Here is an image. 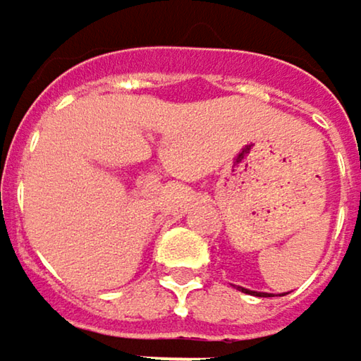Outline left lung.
<instances>
[{"label": "left lung", "mask_w": 361, "mask_h": 361, "mask_svg": "<svg viewBox=\"0 0 361 361\" xmlns=\"http://www.w3.org/2000/svg\"><path fill=\"white\" fill-rule=\"evenodd\" d=\"M243 293H251V295H255V297H261V293H252V290H247V288H240Z\"/></svg>", "instance_id": "obj_1"}]
</instances>
